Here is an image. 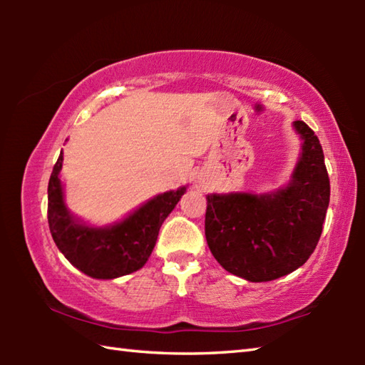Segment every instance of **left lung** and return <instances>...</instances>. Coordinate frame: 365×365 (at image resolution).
<instances>
[{"instance_id": "left-lung-1", "label": "left lung", "mask_w": 365, "mask_h": 365, "mask_svg": "<svg viewBox=\"0 0 365 365\" xmlns=\"http://www.w3.org/2000/svg\"><path fill=\"white\" fill-rule=\"evenodd\" d=\"M302 140L292 180L274 193H211L205 232L217 262L248 282H270L301 267L319 243L330 180L319 138L302 120Z\"/></svg>"}]
</instances>
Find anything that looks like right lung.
Masks as SVG:
<instances>
[{
	"label": "right lung",
	"mask_w": 365,
	"mask_h": 365,
	"mask_svg": "<svg viewBox=\"0 0 365 365\" xmlns=\"http://www.w3.org/2000/svg\"><path fill=\"white\" fill-rule=\"evenodd\" d=\"M63 159L61 153L48 183V224L58 250L91 279L113 280L143 267L156 245L160 225L187 187L154 196L114 225L91 227L73 217L66 206L59 177Z\"/></svg>",
	"instance_id": "right-lung-1"
}]
</instances>
